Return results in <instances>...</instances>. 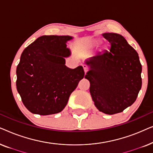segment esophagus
Wrapping results in <instances>:
<instances>
[{"label": "esophagus", "mask_w": 153, "mask_h": 153, "mask_svg": "<svg viewBox=\"0 0 153 153\" xmlns=\"http://www.w3.org/2000/svg\"><path fill=\"white\" fill-rule=\"evenodd\" d=\"M83 70H84V72H85V73H86L88 71V70H89V68H88V66L87 65H83Z\"/></svg>", "instance_id": "34e87169"}]
</instances>
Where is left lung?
I'll return each mask as SVG.
<instances>
[{"label":"left lung","instance_id":"1","mask_svg":"<svg viewBox=\"0 0 153 153\" xmlns=\"http://www.w3.org/2000/svg\"><path fill=\"white\" fill-rule=\"evenodd\" d=\"M110 49L85 61L91 70L85 78L90 81V93L100 111L120 113L136 101L141 88L142 67L139 55L122 35H102Z\"/></svg>","mask_w":153,"mask_h":153}]
</instances>
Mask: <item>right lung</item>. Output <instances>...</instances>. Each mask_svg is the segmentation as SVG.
I'll list each match as a JSON object with an SVG mask.
<instances>
[{"instance_id": "add662e5", "label": "right lung", "mask_w": 153, "mask_h": 153, "mask_svg": "<svg viewBox=\"0 0 153 153\" xmlns=\"http://www.w3.org/2000/svg\"><path fill=\"white\" fill-rule=\"evenodd\" d=\"M68 35H43L24 50L16 68V88L27 109L46 116L58 114L84 76L82 66L70 69Z\"/></svg>"}]
</instances>
